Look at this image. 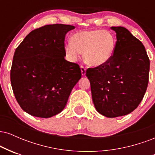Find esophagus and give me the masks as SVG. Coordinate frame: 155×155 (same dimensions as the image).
<instances>
[{
	"label": "esophagus",
	"mask_w": 155,
	"mask_h": 155,
	"mask_svg": "<svg viewBox=\"0 0 155 155\" xmlns=\"http://www.w3.org/2000/svg\"><path fill=\"white\" fill-rule=\"evenodd\" d=\"M80 68H81V75H82V76H85V74H86V68H85L84 67L83 65H81V66H80Z\"/></svg>",
	"instance_id": "1"
}]
</instances>
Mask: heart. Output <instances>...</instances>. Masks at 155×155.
I'll return each mask as SVG.
<instances>
[{"label":"heart","mask_w":155,"mask_h":155,"mask_svg":"<svg viewBox=\"0 0 155 155\" xmlns=\"http://www.w3.org/2000/svg\"><path fill=\"white\" fill-rule=\"evenodd\" d=\"M115 49V38L111 32L101 30L81 31L74 33L65 44L69 60L76 62L83 52L85 63L97 67L109 61Z\"/></svg>","instance_id":"b5f03b06"}]
</instances>
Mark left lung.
<instances>
[{
  "label": "left lung",
  "instance_id": "left-lung-1",
  "mask_svg": "<svg viewBox=\"0 0 155 155\" xmlns=\"http://www.w3.org/2000/svg\"><path fill=\"white\" fill-rule=\"evenodd\" d=\"M116 32L114 52L104 65L87 70L94 106L101 114L114 118L131 113L145 95L149 82V57L143 44L123 27Z\"/></svg>",
  "mask_w": 155,
  "mask_h": 155
}]
</instances>
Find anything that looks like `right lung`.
<instances>
[{"mask_svg":"<svg viewBox=\"0 0 155 155\" xmlns=\"http://www.w3.org/2000/svg\"><path fill=\"white\" fill-rule=\"evenodd\" d=\"M75 27L47 25L31 31L16 49L11 69L12 90L20 107L49 118L61 112L81 77L76 63L65 60V37Z\"/></svg>","mask_w":155,"mask_h":155,"instance_id":"1","label":"right lung"}]
</instances>
